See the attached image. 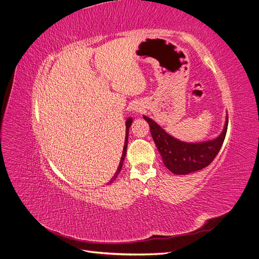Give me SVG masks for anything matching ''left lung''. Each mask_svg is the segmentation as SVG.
<instances>
[{
	"label": "left lung",
	"instance_id": "1",
	"mask_svg": "<svg viewBox=\"0 0 259 259\" xmlns=\"http://www.w3.org/2000/svg\"><path fill=\"white\" fill-rule=\"evenodd\" d=\"M144 119L150 125L152 137L161 154L164 165L175 175H188L209 165L223 145L228 126V116H226L224 129L216 139L205 143L188 144L167 134L150 117L144 115Z\"/></svg>",
	"mask_w": 259,
	"mask_h": 259
}]
</instances>
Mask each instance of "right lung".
I'll list each match as a JSON object with an SVG mask.
<instances>
[{
  "instance_id": "right-lung-1",
  "label": "right lung",
  "mask_w": 259,
  "mask_h": 259,
  "mask_svg": "<svg viewBox=\"0 0 259 259\" xmlns=\"http://www.w3.org/2000/svg\"><path fill=\"white\" fill-rule=\"evenodd\" d=\"M131 123H132V119L130 117V119L127 120L126 122V136H125V145H124V149H123V155H122V158H121V161H120V164H119V167H117L114 176L111 178L110 180V183H112V181L115 180V178L117 177V175L120 174L121 169H122V166H123V162H124V159H125V156H126V152H127V145H128V133H129V128L131 126Z\"/></svg>"
}]
</instances>
